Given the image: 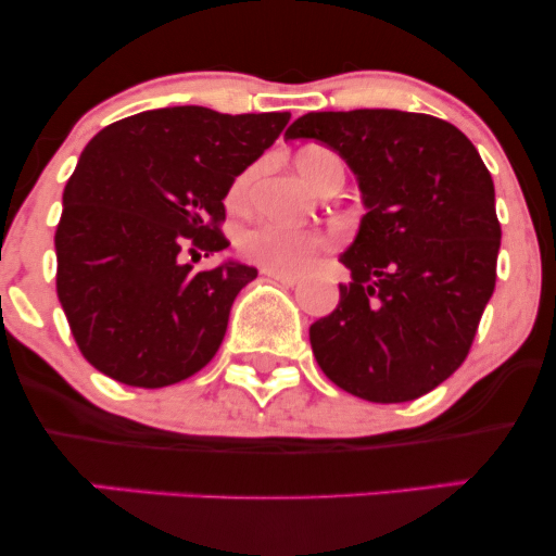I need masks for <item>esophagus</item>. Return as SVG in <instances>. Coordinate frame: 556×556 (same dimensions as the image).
Segmentation results:
<instances>
[{"label": "esophagus", "instance_id": "34e87169", "mask_svg": "<svg viewBox=\"0 0 556 556\" xmlns=\"http://www.w3.org/2000/svg\"><path fill=\"white\" fill-rule=\"evenodd\" d=\"M264 274H266V277L277 279V282L287 285V287H295V285L300 282V279L295 277V274H282V271H271V269H264Z\"/></svg>", "mask_w": 556, "mask_h": 556}]
</instances>
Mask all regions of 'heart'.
Masks as SVG:
<instances>
[{"label":"heart","instance_id":"heart-1","mask_svg":"<svg viewBox=\"0 0 556 556\" xmlns=\"http://www.w3.org/2000/svg\"><path fill=\"white\" fill-rule=\"evenodd\" d=\"M295 164L300 175L314 185V188H318L327 177L337 175V172H342L344 175L340 156L331 154L327 149H321V146H311V149L300 151ZM253 175H256L253 169L242 172L238 180L232 182L229 201L238 203V206L248 201V195H251V188H253ZM321 245H324V238L318 232H314V229L282 225V222H261V225L245 229V232L240 235L242 256L251 258L253 264L264 266V269L282 271V274L303 271Z\"/></svg>","mask_w":556,"mask_h":556}]
</instances>
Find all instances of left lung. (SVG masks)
Wrapping results in <instances>:
<instances>
[{
    "mask_svg": "<svg viewBox=\"0 0 556 556\" xmlns=\"http://www.w3.org/2000/svg\"><path fill=\"white\" fill-rule=\"evenodd\" d=\"M287 140L337 151L363 214L340 305L311 324L321 371L368 402H407L463 366L496 282L494 180L455 125L400 110L308 112Z\"/></svg>",
    "mask_w": 556,
    "mask_h": 556,
    "instance_id": "1",
    "label": "left lung"
}]
</instances>
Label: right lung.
<instances>
[{"label":"right lung","instance_id":"obj_1","mask_svg":"<svg viewBox=\"0 0 556 556\" xmlns=\"http://www.w3.org/2000/svg\"><path fill=\"white\" fill-rule=\"evenodd\" d=\"M287 123V112L164 106L106 125L83 149L54 235L56 295L93 368L159 389L214 358L258 271L240 261L195 271L185 253L229 245L219 232L229 188Z\"/></svg>","mask_w":556,"mask_h":556}]
</instances>
